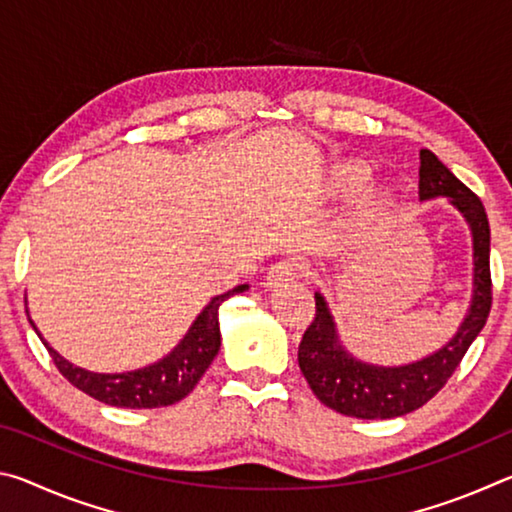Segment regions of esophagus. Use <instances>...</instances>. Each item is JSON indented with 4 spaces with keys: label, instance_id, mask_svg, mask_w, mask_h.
<instances>
[{
    "label": "esophagus",
    "instance_id": "1",
    "mask_svg": "<svg viewBox=\"0 0 512 512\" xmlns=\"http://www.w3.org/2000/svg\"><path fill=\"white\" fill-rule=\"evenodd\" d=\"M305 273V264L298 262V259H282L275 266H271V271L266 273V287L268 289H280L284 284L291 282L293 277H298Z\"/></svg>",
    "mask_w": 512,
    "mask_h": 512
}]
</instances>
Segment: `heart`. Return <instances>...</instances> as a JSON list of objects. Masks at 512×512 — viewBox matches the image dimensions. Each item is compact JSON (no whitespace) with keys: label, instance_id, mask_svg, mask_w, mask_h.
Returning <instances> with one entry per match:
<instances>
[{"label":"heart","instance_id":"obj_1","mask_svg":"<svg viewBox=\"0 0 512 512\" xmlns=\"http://www.w3.org/2000/svg\"><path fill=\"white\" fill-rule=\"evenodd\" d=\"M368 173L370 171H368L366 164L345 162L343 167L339 169V185L345 189V192H352V189H359L363 183H366ZM393 205H395V196L391 192L377 194L361 214V228L363 230L375 228L379 221H384L386 216L393 212Z\"/></svg>","mask_w":512,"mask_h":512}]
</instances>
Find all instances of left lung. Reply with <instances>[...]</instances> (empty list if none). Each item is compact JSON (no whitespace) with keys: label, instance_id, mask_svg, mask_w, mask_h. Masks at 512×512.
I'll list each match as a JSON object with an SVG mask.
<instances>
[{"label":"left lung","instance_id":"1","mask_svg":"<svg viewBox=\"0 0 512 512\" xmlns=\"http://www.w3.org/2000/svg\"><path fill=\"white\" fill-rule=\"evenodd\" d=\"M422 201L447 196L472 228L474 237V298L470 314L443 350L400 368L368 366L352 359L336 339L334 320L325 298L316 293V318L298 348V363L320 402L336 413L361 420H386L427 404L461 366L467 348L479 336L492 307L490 223L481 198L465 187L429 149L420 151Z\"/></svg>","mask_w":512,"mask_h":512}]
</instances>
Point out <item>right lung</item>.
<instances>
[{
  "label": "right lung",
  "mask_w": 512,
  "mask_h": 512,
  "mask_svg": "<svg viewBox=\"0 0 512 512\" xmlns=\"http://www.w3.org/2000/svg\"><path fill=\"white\" fill-rule=\"evenodd\" d=\"M241 291H246V284L223 293V296H216L203 309V314L194 320L185 339L180 341L178 348L169 357L135 372L97 375V372L72 366L54 348H49L45 341L42 343H45L49 357L56 363L60 375L85 395L103 404L121 406V409H160V406L176 404L192 393L194 386L201 381L203 372L210 368V363L221 348L219 307ZM33 329H36V325H33Z\"/></svg>",
  "instance_id": "right-lung-1"
}]
</instances>
